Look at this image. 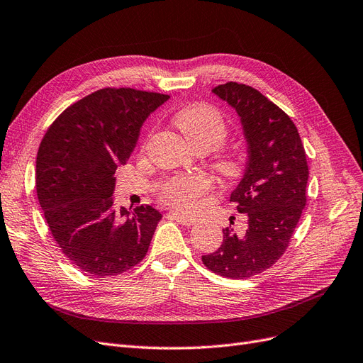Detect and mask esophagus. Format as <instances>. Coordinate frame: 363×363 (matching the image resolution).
I'll list each match as a JSON object with an SVG mask.
<instances>
[{
  "label": "esophagus",
  "instance_id": "obj_1",
  "mask_svg": "<svg viewBox=\"0 0 363 363\" xmlns=\"http://www.w3.org/2000/svg\"><path fill=\"white\" fill-rule=\"evenodd\" d=\"M170 217L178 221L179 224L182 225H193L196 223V218H190V217H185V216H181V213H170Z\"/></svg>",
  "mask_w": 363,
  "mask_h": 363
}]
</instances>
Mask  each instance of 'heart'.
<instances>
[{
	"instance_id": "1",
	"label": "heart",
	"mask_w": 363,
	"mask_h": 363,
	"mask_svg": "<svg viewBox=\"0 0 363 363\" xmlns=\"http://www.w3.org/2000/svg\"><path fill=\"white\" fill-rule=\"evenodd\" d=\"M174 125L196 151L211 152L212 169L225 181H238L247 170V155L239 150H223L229 136V124L216 106L194 103L174 115ZM212 182L203 174L174 177L161 184L158 197L164 205L178 212H194Z\"/></svg>"
}]
</instances>
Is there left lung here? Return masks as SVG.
Returning a JSON list of instances; mask_svg holds the SVG:
<instances>
[{
  "instance_id": "1",
  "label": "left lung",
  "mask_w": 363,
  "mask_h": 363,
  "mask_svg": "<svg viewBox=\"0 0 363 363\" xmlns=\"http://www.w3.org/2000/svg\"><path fill=\"white\" fill-rule=\"evenodd\" d=\"M240 116L248 142V164L230 196L248 227L223 229L221 247L203 264L224 278L244 279L269 269L289 247L306 205L308 163L290 116L252 86L227 82L212 89Z\"/></svg>"
}]
</instances>
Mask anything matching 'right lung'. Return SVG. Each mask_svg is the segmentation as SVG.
Wrapping results in <instances>:
<instances>
[{"instance_id":"1","label":"right lung","mask_w":363,"mask_h":363,"mask_svg":"<svg viewBox=\"0 0 363 363\" xmlns=\"http://www.w3.org/2000/svg\"><path fill=\"white\" fill-rule=\"evenodd\" d=\"M167 94L103 88L50 124L35 161V190L64 256L89 277H113L146 256L161 213L150 205H113L115 172L136 146L140 127Z\"/></svg>"}]
</instances>
